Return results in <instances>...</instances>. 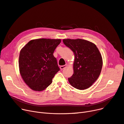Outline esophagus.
Here are the masks:
<instances>
[{"label": "esophagus", "mask_w": 124, "mask_h": 124, "mask_svg": "<svg viewBox=\"0 0 124 124\" xmlns=\"http://www.w3.org/2000/svg\"><path fill=\"white\" fill-rule=\"evenodd\" d=\"M67 66V65H63V66H61L60 67V68H61V70H63V69L64 68H65Z\"/></svg>", "instance_id": "esophagus-1"}]
</instances>
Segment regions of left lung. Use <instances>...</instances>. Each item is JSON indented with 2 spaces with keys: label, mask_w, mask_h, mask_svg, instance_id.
Wrapping results in <instances>:
<instances>
[{
  "label": "left lung",
  "mask_w": 124,
  "mask_h": 124,
  "mask_svg": "<svg viewBox=\"0 0 124 124\" xmlns=\"http://www.w3.org/2000/svg\"><path fill=\"white\" fill-rule=\"evenodd\" d=\"M63 43L74 52V73L68 78L70 85L80 90L90 87L99 76L103 65L97 46L89 41L78 39H64Z\"/></svg>",
  "instance_id": "left-lung-1"
}]
</instances>
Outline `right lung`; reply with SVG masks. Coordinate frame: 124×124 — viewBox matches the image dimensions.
Wrapping results in <instances>:
<instances>
[{"label":"right lung","mask_w":124,"mask_h":124,"mask_svg":"<svg viewBox=\"0 0 124 124\" xmlns=\"http://www.w3.org/2000/svg\"><path fill=\"white\" fill-rule=\"evenodd\" d=\"M61 42L60 39H33L21 49L19 59L20 73L32 90H45L60 70L53 53Z\"/></svg>","instance_id":"1"}]
</instances>
